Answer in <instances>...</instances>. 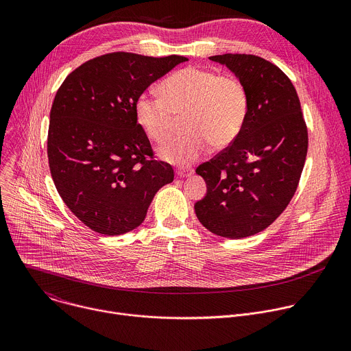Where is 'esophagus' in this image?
<instances>
[{"instance_id": "esophagus-1", "label": "esophagus", "mask_w": 351, "mask_h": 351, "mask_svg": "<svg viewBox=\"0 0 351 351\" xmlns=\"http://www.w3.org/2000/svg\"><path fill=\"white\" fill-rule=\"evenodd\" d=\"M193 173V171H190V169H178L176 171V176L178 178H187V176H190Z\"/></svg>"}]
</instances>
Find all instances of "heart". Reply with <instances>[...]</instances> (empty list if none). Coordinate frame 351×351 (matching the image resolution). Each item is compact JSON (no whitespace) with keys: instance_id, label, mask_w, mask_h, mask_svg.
I'll return each instance as SVG.
<instances>
[{"instance_id":"b5f03b06","label":"heart","mask_w":351,"mask_h":351,"mask_svg":"<svg viewBox=\"0 0 351 351\" xmlns=\"http://www.w3.org/2000/svg\"><path fill=\"white\" fill-rule=\"evenodd\" d=\"M161 95L140 94L134 115L138 126L156 143L164 141L179 117L187 132L158 148V157L175 165H189L207 153L211 144H232L245 122L248 94L234 76H221L207 68L189 66L161 83Z\"/></svg>"}]
</instances>
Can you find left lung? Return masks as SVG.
<instances>
[{
  "label": "left lung",
  "instance_id": "obj_1",
  "mask_svg": "<svg viewBox=\"0 0 351 351\" xmlns=\"http://www.w3.org/2000/svg\"><path fill=\"white\" fill-rule=\"evenodd\" d=\"M245 87L248 112L236 140L195 169L207 194L194 204L204 228L228 239L253 236L287 207L302 176L308 134L290 79L264 58L210 57Z\"/></svg>",
  "mask_w": 351,
  "mask_h": 351
}]
</instances>
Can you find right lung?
I'll use <instances>...</instances> for the list:
<instances>
[{"label":"right lung","mask_w":351,"mask_h":351,"mask_svg":"<svg viewBox=\"0 0 351 351\" xmlns=\"http://www.w3.org/2000/svg\"><path fill=\"white\" fill-rule=\"evenodd\" d=\"M186 61L106 54L80 65L58 88L49 112V171L64 203L94 232L136 229L156 193L173 180L172 167L153 160L134 106L147 87Z\"/></svg>","instance_id":"obj_1"}]
</instances>
